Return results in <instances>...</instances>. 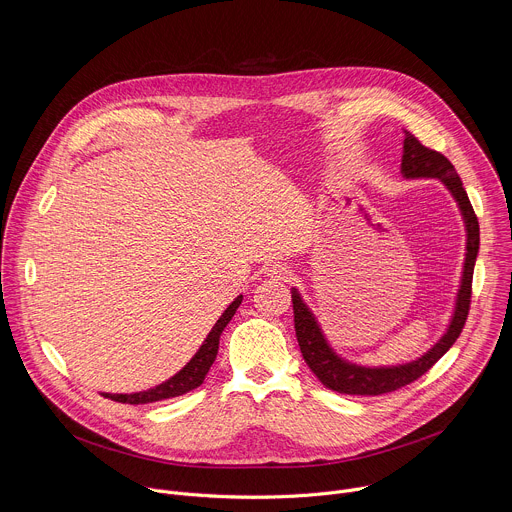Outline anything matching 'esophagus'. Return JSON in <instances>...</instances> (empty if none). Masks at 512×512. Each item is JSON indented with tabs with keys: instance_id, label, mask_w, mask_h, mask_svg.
Instances as JSON below:
<instances>
[{
	"instance_id": "obj_1",
	"label": "esophagus",
	"mask_w": 512,
	"mask_h": 512,
	"mask_svg": "<svg viewBox=\"0 0 512 512\" xmlns=\"http://www.w3.org/2000/svg\"><path fill=\"white\" fill-rule=\"evenodd\" d=\"M267 277L273 281H287L291 277V269L281 263H273L267 267Z\"/></svg>"
}]
</instances>
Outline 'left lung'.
Wrapping results in <instances>:
<instances>
[{
    "label": "left lung",
    "instance_id": "8db88e82",
    "mask_svg": "<svg viewBox=\"0 0 512 512\" xmlns=\"http://www.w3.org/2000/svg\"><path fill=\"white\" fill-rule=\"evenodd\" d=\"M401 172L405 178L442 180L462 210L464 223H466V261H464L462 283L458 289L454 316H452V322H450L446 334L417 360L399 364V367L371 369V367H360V364L340 358L332 350L328 340L324 338L322 328L318 326L310 308L300 298L298 289H291L296 336H298L302 356H304L308 367L312 369V373L318 377V381L336 393L383 395V393H393V391L417 381L452 348V344L462 334V328H464L468 312H470L472 275H474V263H476L478 247H480V227H478V218L474 214V208L470 204V198L462 186V180H460L456 168L452 166V162L444 154L425 148V145L409 131H405V141H403Z\"/></svg>",
    "mask_w": 512,
    "mask_h": 512
}]
</instances>
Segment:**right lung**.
<instances>
[{"label": "right lung", "mask_w": 512, "mask_h": 512, "mask_svg": "<svg viewBox=\"0 0 512 512\" xmlns=\"http://www.w3.org/2000/svg\"><path fill=\"white\" fill-rule=\"evenodd\" d=\"M243 296H239L225 312L223 316L216 320V324L212 326V330L208 332L206 340L202 342V346L198 348V352L190 358V362L186 367L176 373L172 379H168L166 383L148 389V391H139V393H131V395H111V393H103V397L117 401V403H129V405H143V403H156V401H164V399H172L178 395H184L196 387L202 385L206 373L210 371L212 362L216 358L218 352V340H221L223 330L227 328V324L231 322V318L235 316L237 308L241 306Z\"/></svg>", "instance_id": "1"}]
</instances>
